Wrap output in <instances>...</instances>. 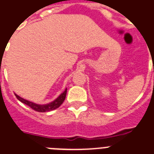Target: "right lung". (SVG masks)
<instances>
[{"label":"right lung","mask_w":154,"mask_h":154,"mask_svg":"<svg viewBox=\"0 0 154 154\" xmlns=\"http://www.w3.org/2000/svg\"><path fill=\"white\" fill-rule=\"evenodd\" d=\"M66 93L67 88L64 90V91L62 93L60 94V96L57 98H56L54 100L51 102V103H47V104H37V103H35L33 102H31V101L23 99V98H22V97H19L18 95H17L16 93H14V95H15V97H17V99L18 100L21 101L22 103H25V104L28 105L29 107L33 109L34 111H38V112H47V111H53V110H55V109H57V107H60L62 104L64 100H65Z\"/></svg>","instance_id":"add662e5"}]
</instances>
